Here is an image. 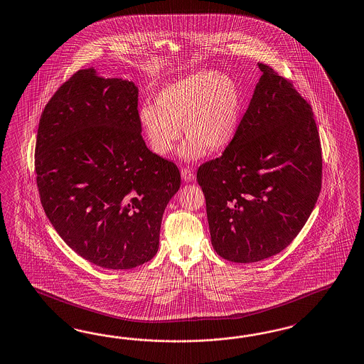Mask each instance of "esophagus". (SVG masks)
I'll use <instances>...</instances> for the list:
<instances>
[{"label": "esophagus", "instance_id": "esophagus-1", "mask_svg": "<svg viewBox=\"0 0 364 364\" xmlns=\"http://www.w3.org/2000/svg\"><path fill=\"white\" fill-rule=\"evenodd\" d=\"M181 176H182L183 181L190 182V181L194 179V170L191 168H188V166H185V168H181Z\"/></svg>", "mask_w": 364, "mask_h": 364}]
</instances>
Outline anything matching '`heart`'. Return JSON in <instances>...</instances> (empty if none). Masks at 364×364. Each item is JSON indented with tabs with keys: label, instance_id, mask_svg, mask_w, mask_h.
Wrapping results in <instances>:
<instances>
[{
	"label": "heart",
	"instance_id": "b5f03b06",
	"mask_svg": "<svg viewBox=\"0 0 364 364\" xmlns=\"http://www.w3.org/2000/svg\"><path fill=\"white\" fill-rule=\"evenodd\" d=\"M157 104L139 107V122L150 149L166 156L183 131L187 140L181 156L187 161L203 157L207 150L225 149L236 136L242 119V95L230 76L196 71L162 88Z\"/></svg>",
	"mask_w": 364,
	"mask_h": 364
}]
</instances>
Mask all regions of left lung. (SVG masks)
Wrapping results in <instances>:
<instances>
[{
    "instance_id": "8db88e82",
    "label": "left lung",
    "mask_w": 364,
    "mask_h": 364,
    "mask_svg": "<svg viewBox=\"0 0 364 364\" xmlns=\"http://www.w3.org/2000/svg\"><path fill=\"white\" fill-rule=\"evenodd\" d=\"M259 68L262 75L232 142L196 173L213 247L242 264L285 250L322 186V148L310 104L272 67Z\"/></svg>"
}]
</instances>
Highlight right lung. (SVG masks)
Masks as SVG:
<instances>
[{
	"label": "right lung",
	"instance_id": "right-lung-1",
	"mask_svg": "<svg viewBox=\"0 0 364 364\" xmlns=\"http://www.w3.org/2000/svg\"><path fill=\"white\" fill-rule=\"evenodd\" d=\"M139 90L79 70L46 104L38 127L41 203L79 256L132 269L159 251L162 215L181 186L177 165L141 136Z\"/></svg>",
	"mask_w": 364,
	"mask_h": 364
}]
</instances>
